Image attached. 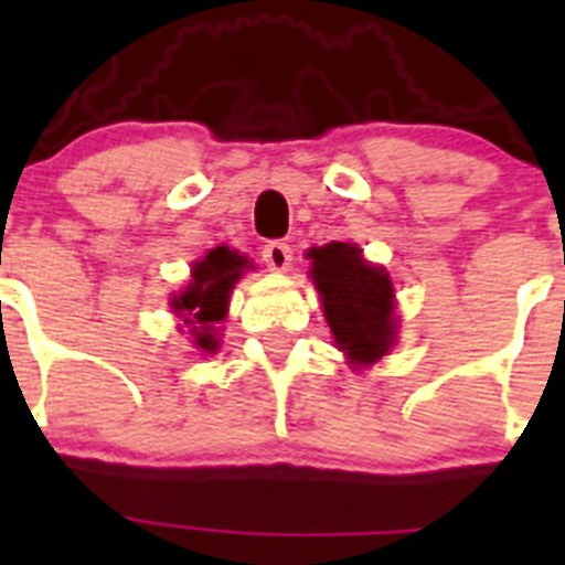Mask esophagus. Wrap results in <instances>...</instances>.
Here are the masks:
<instances>
[{
	"label": "esophagus",
	"instance_id": "1",
	"mask_svg": "<svg viewBox=\"0 0 565 565\" xmlns=\"http://www.w3.org/2000/svg\"><path fill=\"white\" fill-rule=\"evenodd\" d=\"M263 259L271 271H288L291 268V246L279 243V239H271L266 248H263Z\"/></svg>",
	"mask_w": 565,
	"mask_h": 565
}]
</instances>
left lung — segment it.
<instances>
[{"instance_id":"obj_1","label":"left lung","mask_w":565,"mask_h":565,"mask_svg":"<svg viewBox=\"0 0 565 565\" xmlns=\"http://www.w3.org/2000/svg\"><path fill=\"white\" fill-rule=\"evenodd\" d=\"M308 259L328 328L348 364L359 371L387 356L398 328L391 274L367 263L351 243L311 248Z\"/></svg>"}]
</instances>
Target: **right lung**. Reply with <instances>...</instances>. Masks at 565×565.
<instances>
[{"instance_id": "1", "label": "right lung", "mask_w": 565, "mask_h": 565, "mask_svg": "<svg viewBox=\"0 0 565 565\" xmlns=\"http://www.w3.org/2000/svg\"><path fill=\"white\" fill-rule=\"evenodd\" d=\"M248 268H252L248 257L232 252L228 246H217L194 263L189 286L172 297L169 306L183 319V326L189 328V337H192L198 351L214 353L221 348L217 322L226 319L234 282Z\"/></svg>"}]
</instances>
